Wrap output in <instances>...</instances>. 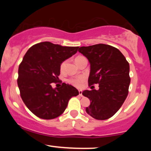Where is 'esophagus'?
I'll return each mask as SVG.
<instances>
[{"mask_svg":"<svg viewBox=\"0 0 151 151\" xmlns=\"http://www.w3.org/2000/svg\"><path fill=\"white\" fill-rule=\"evenodd\" d=\"M79 95L80 96H83V95H82V91H81V90H79Z\"/></svg>","mask_w":151,"mask_h":151,"instance_id":"obj_1","label":"esophagus"}]
</instances>
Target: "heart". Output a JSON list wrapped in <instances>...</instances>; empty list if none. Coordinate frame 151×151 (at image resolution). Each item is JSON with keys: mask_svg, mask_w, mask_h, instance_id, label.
Wrapping results in <instances>:
<instances>
[{"mask_svg": "<svg viewBox=\"0 0 151 151\" xmlns=\"http://www.w3.org/2000/svg\"><path fill=\"white\" fill-rule=\"evenodd\" d=\"M81 58H82V57H77V58L75 59V62L77 61V60H79V59H80ZM65 64H66V62H62L61 65H60V70H61L62 71L65 69ZM84 78L83 77H77V78H71V79H69L68 81L74 86H80L81 83L84 81Z\"/></svg>", "mask_w": 151, "mask_h": 151, "instance_id": "obj_1", "label": "heart"}]
</instances>
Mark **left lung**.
<instances>
[{"label": "left lung", "instance_id": "obj_1", "mask_svg": "<svg viewBox=\"0 0 151 151\" xmlns=\"http://www.w3.org/2000/svg\"><path fill=\"white\" fill-rule=\"evenodd\" d=\"M79 52L90 63L89 86L99 84V87L82 92L91 101L86 113L97 120L108 119L119 111L129 93V62L117 48L109 45L81 47Z\"/></svg>", "mask_w": 151, "mask_h": 151}]
</instances>
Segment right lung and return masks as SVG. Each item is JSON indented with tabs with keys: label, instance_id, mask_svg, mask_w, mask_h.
Returning <instances> with one entry per match:
<instances>
[{
	"label": "right lung",
	"instance_id": "right-lung-1",
	"mask_svg": "<svg viewBox=\"0 0 151 151\" xmlns=\"http://www.w3.org/2000/svg\"><path fill=\"white\" fill-rule=\"evenodd\" d=\"M79 47H65L50 42L34 45L25 53L18 68V85L20 96L32 113L42 119H53L65 111L69 100L79 94L70 84L59 80L60 65L77 53Z\"/></svg>",
	"mask_w": 151,
	"mask_h": 151
}]
</instances>
